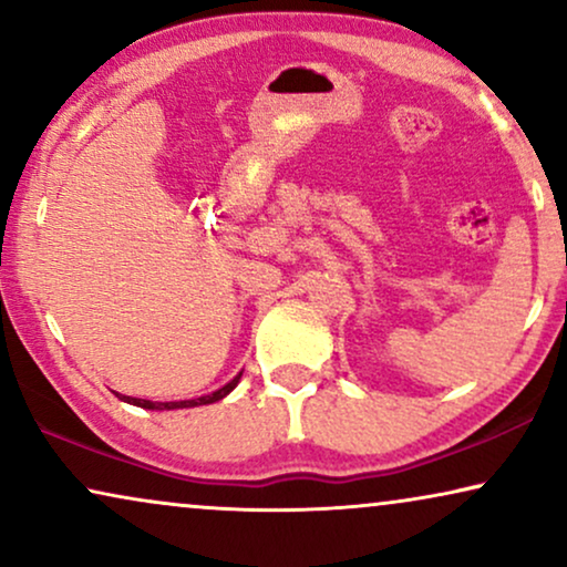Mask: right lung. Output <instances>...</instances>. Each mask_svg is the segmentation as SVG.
<instances>
[{"instance_id": "right-lung-1", "label": "right lung", "mask_w": 567, "mask_h": 567, "mask_svg": "<svg viewBox=\"0 0 567 567\" xmlns=\"http://www.w3.org/2000/svg\"><path fill=\"white\" fill-rule=\"evenodd\" d=\"M237 374L235 379H231L229 384H224L221 390H216L212 394H206V398H196V400H181V402H152V400H138V398H126V394H121L123 402H131V405H138V408H146V410H177V408H196V405H212V402L227 398V394L235 390L237 382H239Z\"/></svg>"}]
</instances>
